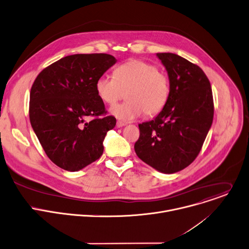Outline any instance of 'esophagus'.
Masks as SVG:
<instances>
[{
  "instance_id": "esophagus-1",
  "label": "esophagus",
  "mask_w": 249,
  "mask_h": 249,
  "mask_svg": "<svg viewBox=\"0 0 249 249\" xmlns=\"http://www.w3.org/2000/svg\"><path fill=\"white\" fill-rule=\"evenodd\" d=\"M124 125H125V124H124L123 122H120V121L117 122V127H118V128L123 127V126H124Z\"/></svg>"
}]
</instances>
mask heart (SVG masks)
<instances>
[{"label": "heart", "instance_id": "1", "mask_svg": "<svg viewBox=\"0 0 249 249\" xmlns=\"http://www.w3.org/2000/svg\"><path fill=\"white\" fill-rule=\"evenodd\" d=\"M99 98L115 105L125 94L126 103L109 108V114L123 122H132L143 114L153 117L166 105L170 94L168 76L154 64L130 60L115 71V76L102 75L96 81Z\"/></svg>", "mask_w": 249, "mask_h": 249}]
</instances>
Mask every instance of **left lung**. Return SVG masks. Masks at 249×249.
Segmentation results:
<instances>
[{"mask_svg":"<svg viewBox=\"0 0 249 249\" xmlns=\"http://www.w3.org/2000/svg\"><path fill=\"white\" fill-rule=\"evenodd\" d=\"M168 74L170 94L161 112L139 124L136 155L155 170L173 174L198 156L213 118L210 81L197 65L174 53H156Z\"/></svg>","mask_w":249,"mask_h":249,"instance_id":"obj_1","label":"left lung"}]
</instances>
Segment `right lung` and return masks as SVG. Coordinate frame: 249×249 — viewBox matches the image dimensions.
<instances>
[{
    "label": "right lung",
    "mask_w": 249,
    "mask_h": 249,
    "mask_svg": "<svg viewBox=\"0 0 249 249\" xmlns=\"http://www.w3.org/2000/svg\"><path fill=\"white\" fill-rule=\"evenodd\" d=\"M117 59L109 54H74L42 70L31 90L30 120L49 159L76 172L101 157L116 125L106 114L96 81ZM93 117V119H90Z\"/></svg>",
    "instance_id": "1"
}]
</instances>
